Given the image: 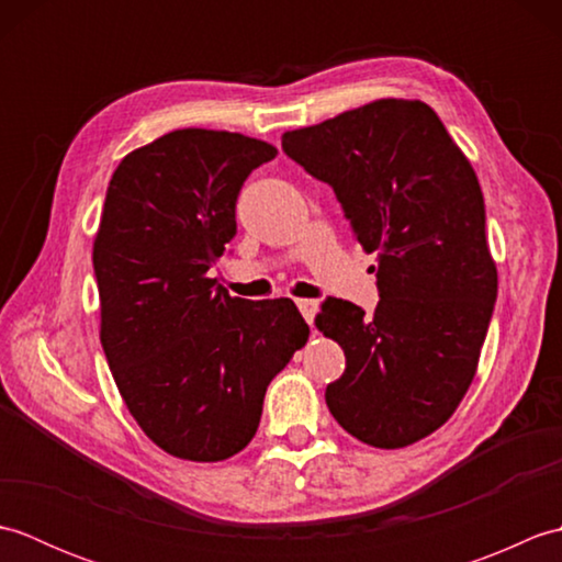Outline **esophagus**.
<instances>
[{
	"mask_svg": "<svg viewBox=\"0 0 562 562\" xmlns=\"http://www.w3.org/2000/svg\"><path fill=\"white\" fill-rule=\"evenodd\" d=\"M296 306H300V312L306 318V324H314V316H316L318 304L314 300H296Z\"/></svg>",
	"mask_w": 562,
	"mask_h": 562,
	"instance_id": "esophagus-1",
	"label": "esophagus"
}]
</instances>
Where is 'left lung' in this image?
I'll return each mask as SVG.
<instances>
[{
    "label": "left lung",
    "instance_id": "obj_1",
    "mask_svg": "<svg viewBox=\"0 0 562 562\" xmlns=\"http://www.w3.org/2000/svg\"><path fill=\"white\" fill-rule=\"evenodd\" d=\"M288 157L336 190L381 300H328L316 328L345 352L330 415L376 449L415 445L469 391L497 300L485 202L471 161L423 101L379 99L282 135Z\"/></svg>",
    "mask_w": 562,
    "mask_h": 562
}]
</instances>
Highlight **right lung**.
<instances>
[{
    "instance_id": "obj_1",
    "label": "right lung",
    "mask_w": 562,
    "mask_h": 562,
    "mask_svg": "<svg viewBox=\"0 0 562 562\" xmlns=\"http://www.w3.org/2000/svg\"><path fill=\"white\" fill-rule=\"evenodd\" d=\"M272 145L173 130L117 164L93 238L101 345L154 445L224 461L254 439L272 376L304 348L292 300L229 296L210 268L236 234V198Z\"/></svg>"
}]
</instances>
